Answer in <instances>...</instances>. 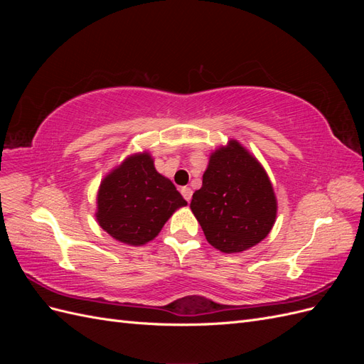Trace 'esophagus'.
Returning a JSON list of instances; mask_svg holds the SVG:
<instances>
[{
    "mask_svg": "<svg viewBox=\"0 0 364 364\" xmlns=\"http://www.w3.org/2000/svg\"><path fill=\"white\" fill-rule=\"evenodd\" d=\"M181 193H182L183 199H185L186 202H190V200H191V197H193V190L190 188V186H182V188H181Z\"/></svg>",
    "mask_w": 364,
    "mask_h": 364,
    "instance_id": "obj_1",
    "label": "esophagus"
}]
</instances>
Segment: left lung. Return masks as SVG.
Here are the masks:
<instances>
[{
    "label": "left lung",
    "instance_id": "8db88e82",
    "mask_svg": "<svg viewBox=\"0 0 364 364\" xmlns=\"http://www.w3.org/2000/svg\"><path fill=\"white\" fill-rule=\"evenodd\" d=\"M190 208L209 245L237 253L269 235L278 203L262 165L230 139L209 158L202 188L193 194Z\"/></svg>",
    "mask_w": 364,
    "mask_h": 364
}]
</instances>
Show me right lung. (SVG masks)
I'll list each match as a JSON object with an SVG mask.
<instances>
[{"label":"right lung","instance_id":"obj_1","mask_svg":"<svg viewBox=\"0 0 364 364\" xmlns=\"http://www.w3.org/2000/svg\"><path fill=\"white\" fill-rule=\"evenodd\" d=\"M186 200L173 182L155 168L150 153H136L102 181L97 194V222L112 238L142 246Z\"/></svg>","mask_w":364,"mask_h":364}]
</instances>
